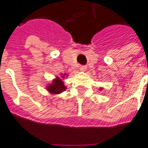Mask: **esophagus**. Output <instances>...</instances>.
<instances>
[{
  "label": "esophagus",
  "instance_id": "esophagus-1",
  "mask_svg": "<svg viewBox=\"0 0 148 148\" xmlns=\"http://www.w3.org/2000/svg\"><path fill=\"white\" fill-rule=\"evenodd\" d=\"M80 71H86V66H80Z\"/></svg>",
  "mask_w": 148,
  "mask_h": 148
}]
</instances>
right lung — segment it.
I'll return each mask as SVG.
<instances>
[{
  "instance_id": "obj_1",
  "label": "right lung",
  "mask_w": 148,
  "mask_h": 148,
  "mask_svg": "<svg viewBox=\"0 0 148 148\" xmlns=\"http://www.w3.org/2000/svg\"><path fill=\"white\" fill-rule=\"evenodd\" d=\"M65 75H63L64 77ZM66 87L64 86V83L62 82V80L60 79H56L54 80V82L51 83V85H49L47 87V90H48L50 92L55 93V94H58V93H61L63 92Z\"/></svg>"
}]
</instances>
